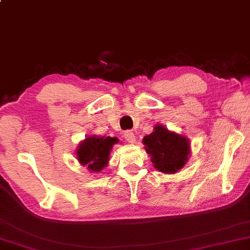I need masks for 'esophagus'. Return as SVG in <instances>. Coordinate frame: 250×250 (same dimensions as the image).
Listing matches in <instances>:
<instances>
[{"instance_id":"1","label":"esophagus","mask_w":250,"mask_h":250,"mask_svg":"<svg viewBox=\"0 0 250 250\" xmlns=\"http://www.w3.org/2000/svg\"><path fill=\"white\" fill-rule=\"evenodd\" d=\"M123 136H125V141H127V142L135 143V134H134V131H132V130L125 131V134H123Z\"/></svg>"}]
</instances>
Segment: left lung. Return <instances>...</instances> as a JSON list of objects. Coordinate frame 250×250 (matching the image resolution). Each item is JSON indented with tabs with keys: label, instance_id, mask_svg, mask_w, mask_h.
Masks as SVG:
<instances>
[{
	"label": "left lung",
	"instance_id": "1",
	"mask_svg": "<svg viewBox=\"0 0 250 250\" xmlns=\"http://www.w3.org/2000/svg\"><path fill=\"white\" fill-rule=\"evenodd\" d=\"M146 152L159 171L175 174L184 167L189 154L188 138L156 125L154 131L143 138Z\"/></svg>",
	"mask_w": 250,
	"mask_h": 250
}]
</instances>
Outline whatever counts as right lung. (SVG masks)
<instances>
[{"mask_svg": "<svg viewBox=\"0 0 250 250\" xmlns=\"http://www.w3.org/2000/svg\"><path fill=\"white\" fill-rule=\"evenodd\" d=\"M115 143H118V138L91 136L81 143L76 156L80 164L86 166L89 170L98 172L107 165L109 151Z\"/></svg>", "mask_w": 250, "mask_h": 250, "instance_id": "add662e5", "label": "right lung"}]
</instances>
